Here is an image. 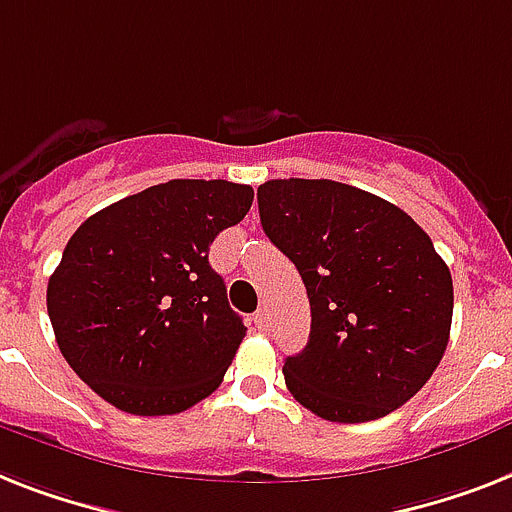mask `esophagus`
<instances>
[{
	"label": "esophagus",
	"instance_id": "34e87169",
	"mask_svg": "<svg viewBox=\"0 0 512 512\" xmlns=\"http://www.w3.org/2000/svg\"><path fill=\"white\" fill-rule=\"evenodd\" d=\"M252 321H255V326L260 328V331H268V326H270L268 310H265V307H260V310H257V313L252 315Z\"/></svg>",
	"mask_w": 512,
	"mask_h": 512
}]
</instances>
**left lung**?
<instances>
[{
    "label": "left lung",
    "instance_id": "obj_1",
    "mask_svg": "<svg viewBox=\"0 0 512 512\" xmlns=\"http://www.w3.org/2000/svg\"><path fill=\"white\" fill-rule=\"evenodd\" d=\"M260 223L310 299V339L286 389L326 421L384 418L436 371L452 326V276L429 234L392 202L326 178L257 189Z\"/></svg>",
    "mask_w": 512,
    "mask_h": 512
}]
</instances>
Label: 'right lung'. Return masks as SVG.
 Instances as JSON below:
<instances>
[{
	"label": "right lung",
	"mask_w": 512,
	"mask_h": 512,
	"mask_svg": "<svg viewBox=\"0 0 512 512\" xmlns=\"http://www.w3.org/2000/svg\"><path fill=\"white\" fill-rule=\"evenodd\" d=\"M252 186L176 178L78 226L47 286L62 357L134 415L184 413L213 394L244 339L210 244L236 226Z\"/></svg>",
	"instance_id": "add662e5"
}]
</instances>
